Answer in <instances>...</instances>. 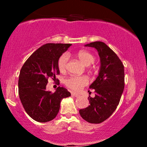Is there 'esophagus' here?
I'll return each mask as SVG.
<instances>
[{
	"instance_id": "1",
	"label": "esophagus",
	"mask_w": 147,
	"mask_h": 147,
	"mask_svg": "<svg viewBox=\"0 0 147 147\" xmlns=\"http://www.w3.org/2000/svg\"><path fill=\"white\" fill-rule=\"evenodd\" d=\"M71 95H72V96H74V97H79V95L78 94H77V93H75V92H72L71 93Z\"/></svg>"
}]
</instances>
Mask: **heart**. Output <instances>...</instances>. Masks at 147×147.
<instances>
[{
	"mask_svg": "<svg viewBox=\"0 0 147 147\" xmlns=\"http://www.w3.org/2000/svg\"><path fill=\"white\" fill-rule=\"evenodd\" d=\"M77 57L84 65H90L95 61V57L90 52L80 50L77 53ZM68 57L67 54H63L57 60V67L61 72H64L67 68ZM88 79L86 76H70L65 81L66 86L72 90L78 91L87 85Z\"/></svg>",
	"mask_w": 147,
	"mask_h": 147,
	"instance_id": "1",
	"label": "heart"
}]
</instances>
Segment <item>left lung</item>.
I'll return each mask as SVG.
<instances>
[{"label": "left lung", "mask_w": 147, "mask_h": 147, "mask_svg": "<svg viewBox=\"0 0 147 147\" xmlns=\"http://www.w3.org/2000/svg\"><path fill=\"white\" fill-rule=\"evenodd\" d=\"M86 46L97 49L101 60L99 76L90 86L95 89V97L88 98L90 105L80 109L84 119L92 124H99L107 119L117 109L124 88V69L119 57L107 45L95 41Z\"/></svg>", "instance_id": "obj_1"}]
</instances>
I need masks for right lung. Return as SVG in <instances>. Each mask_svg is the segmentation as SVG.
Returning a JSON list of instances; mask_svg holds the SVG:
<instances>
[{
	"mask_svg": "<svg viewBox=\"0 0 147 147\" xmlns=\"http://www.w3.org/2000/svg\"><path fill=\"white\" fill-rule=\"evenodd\" d=\"M70 43H47L42 45L22 66L18 79V95L25 111L36 122L55 119L61 99L70 97L66 88L59 86L55 92L46 90L48 79L59 75L57 60Z\"/></svg>",
	"mask_w": 147,
	"mask_h": 147,
	"instance_id": "add662e5",
	"label": "right lung"
}]
</instances>
